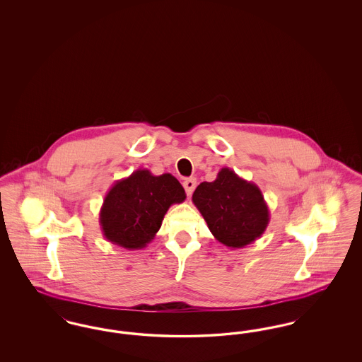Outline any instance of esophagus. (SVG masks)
<instances>
[{
    "label": "esophagus",
    "mask_w": 362,
    "mask_h": 362,
    "mask_svg": "<svg viewBox=\"0 0 362 362\" xmlns=\"http://www.w3.org/2000/svg\"><path fill=\"white\" fill-rule=\"evenodd\" d=\"M195 186H197V179H195V177H189V179H186V180L183 182V187L186 189V192H187L189 197L192 194Z\"/></svg>",
    "instance_id": "1"
}]
</instances>
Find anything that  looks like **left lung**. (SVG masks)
<instances>
[{
  "mask_svg": "<svg viewBox=\"0 0 362 362\" xmlns=\"http://www.w3.org/2000/svg\"><path fill=\"white\" fill-rule=\"evenodd\" d=\"M213 236L229 248H243L259 239L270 221L269 206L258 186L230 168L216 180L202 182L192 194Z\"/></svg>",
  "mask_w": 362,
  "mask_h": 362,
  "instance_id": "left-lung-1",
  "label": "left lung"
}]
</instances>
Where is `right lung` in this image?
I'll list each match as a JSON object with an SVG mask.
<instances>
[{
    "instance_id": "1",
    "label": "right lung",
    "mask_w": 362,
    "mask_h": 362,
    "mask_svg": "<svg viewBox=\"0 0 362 362\" xmlns=\"http://www.w3.org/2000/svg\"><path fill=\"white\" fill-rule=\"evenodd\" d=\"M186 192L171 173L137 170L117 180L104 197L99 223L104 238L126 250H141L155 239L165 213Z\"/></svg>"
}]
</instances>
